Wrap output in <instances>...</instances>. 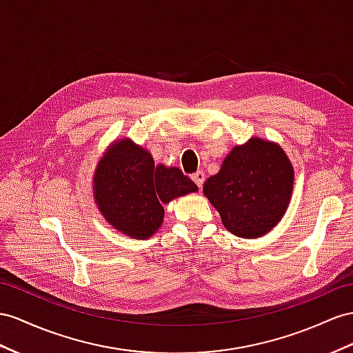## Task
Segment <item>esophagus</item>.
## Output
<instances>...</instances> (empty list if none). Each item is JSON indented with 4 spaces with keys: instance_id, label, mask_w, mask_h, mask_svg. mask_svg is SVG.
Instances as JSON below:
<instances>
[{
    "instance_id": "1",
    "label": "esophagus",
    "mask_w": 353,
    "mask_h": 353,
    "mask_svg": "<svg viewBox=\"0 0 353 353\" xmlns=\"http://www.w3.org/2000/svg\"><path fill=\"white\" fill-rule=\"evenodd\" d=\"M192 180L196 183V186L201 189V188H203V183H204V180H205L204 171H196V173L192 176Z\"/></svg>"
}]
</instances>
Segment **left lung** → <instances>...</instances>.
<instances>
[{"instance_id": "8db88e82", "label": "left lung", "mask_w": 353, "mask_h": 353, "mask_svg": "<svg viewBox=\"0 0 353 353\" xmlns=\"http://www.w3.org/2000/svg\"><path fill=\"white\" fill-rule=\"evenodd\" d=\"M294 167L280 144L252 137L234 146L203 192L223 227L241 239H258L282 221L291 203Z\"/></svg>"}]
</instances>
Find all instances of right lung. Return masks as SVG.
<instances>
[{"label": "right lung", "instance_id": "add662e5", "mask_svg": "<svg viewBox=\"0 0 353 353\" xmlns=\"http://www.w3.org/2000/svg\"><path fill=\"white\" fill-rule=\"evenodd\" d=\"M196 191L182 170L157 165L150 152L128 137L107 148L92 179L99 213L117 232L135 240H146L161 228L164 204Z\"/></svg>", "mask_w": 353, "mask_h": 353}]
</instances>
